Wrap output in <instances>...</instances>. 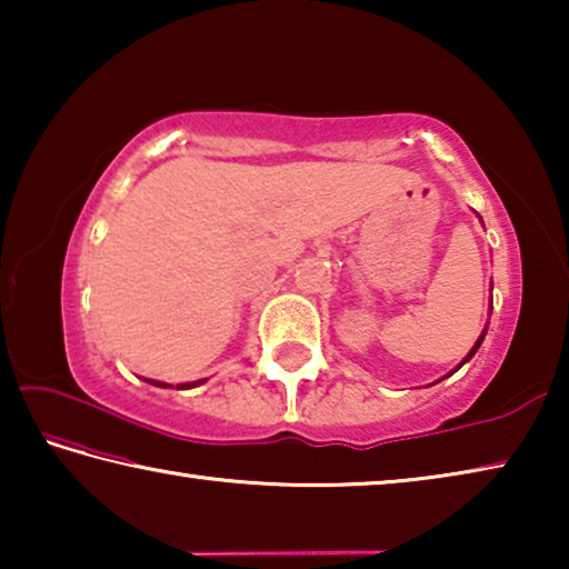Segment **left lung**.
<instances>
[{"label": "left lung", "mask_w": 569, "mask_h": 569, "mask_svg": "<svg viewBox=\"0 0 569 569\" xmlns=\"http://www.w3.org/2000/svg\"><path fill=\"white\" fill-rule=\"evenodd\" d=\"M481 341H485V333H481V336H479V341L475 343V349H471V351H469V356H467V359H465V361H469V359H471V356H475V353H477V349H479V343H481ZM465 361H461V363H465ZM461 363H459V366H461ZM459 366H457V369H459ZM457 369H455V371H457Z\"/></svg>", "instance_id": "1"}]
</instances>
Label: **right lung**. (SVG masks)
I'll use <instances>...</instances> for the list:
<instances>
[{"label": "right lung", "instance_id": "obj_1", "mask_svg": "<svg viewBox=\"0 0 569 569\" xmlns=\"http://www.w3.org/2000/svg\"><path fill=\"white\" fill-rule=\"evenodd\" d=\"M156 383V387H162V389H168V383H162V381H152ZM198 383H203V381H192V383H180L178 389H192V387H198Z\"/></svg>", "mask_w": 569, "mask_h": 569}]
</instances>
